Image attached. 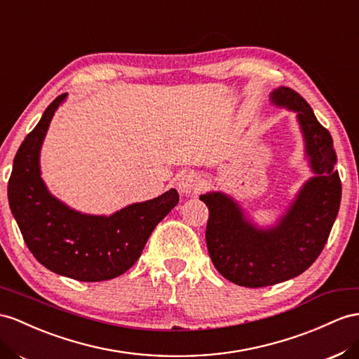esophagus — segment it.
Here are the masks:
<instances>
[{
	"label": "esophagus",
	"instance_id": "1",
	"mask_svg": "<svg viewBox=\"0 0 359 359\" xmlns=\"http://www.w3.org/2000/svg\"><path fill=\"white\" fill-rule=\"evenodd\" d=\"M177 189L182 196H194L201 189V182L197 174L187 172L180 176L177 182Z\"/></svg>",
	"mask_w": 359,
	"mask_h": 359
}]
</instances>
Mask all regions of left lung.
<instances>
[{"mask_svg":"<svg viewBox=\"0 0 359 359\" xmlns=\"http://www.w3.org/2000/svg\"><path fill=\"white\" fill-rule=\"evenodd\" d=\"M270 103L296 115L303 158L314 176L303 182L274 219L259 226L243 205L223 191L200 200L209 209L206 244L215 269L227 280L247 288L270 287L308 270L327 241L341 201L332 137L297 92L279 86Z\"/></svg>","mask_w":359,"mask_h":359,"instance_id":"8db88e82","label":"left lung"}]
</instances>
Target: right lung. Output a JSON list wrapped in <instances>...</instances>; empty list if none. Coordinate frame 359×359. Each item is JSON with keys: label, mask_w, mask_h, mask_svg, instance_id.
I'll return each mask as SVG.
<instances>
[{"label": "right lung", "mask_w": 359, "mask_h": 359, "mask_svg": "<svg viewBox=\"0 0 359 359\" xmlns=\"http://www.w3.org/2000/svg\"><path fill=\"white\" fill-rule=\"evenodd\" d=\"M68 94L45 109L18 150L7 197L29 250L45 269L80 282L118 278L140 259L154 227L179 203L176 189L132 203L110 215L83 214L51 194L42 179L41 150L56 110Z\"/></svg>", "instance_id": "add662e5"}]
</instances>
